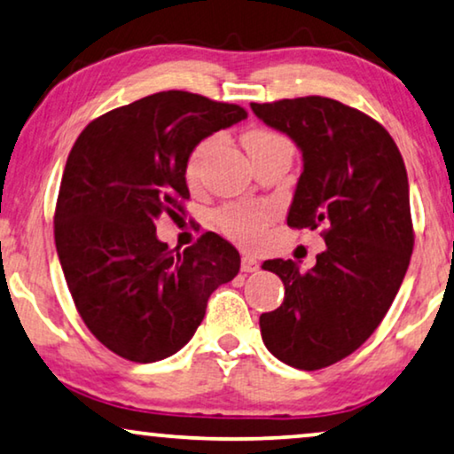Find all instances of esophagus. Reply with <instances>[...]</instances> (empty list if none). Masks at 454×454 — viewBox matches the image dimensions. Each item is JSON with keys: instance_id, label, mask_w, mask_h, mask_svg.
Listing matches in <instances>:
<instances>
[{"instance_id": "obj_1", "label": "esophagus", "mask_w": 454, "mask_h": 454, "mask_svg": "<svg viewBox=\"0 0 454 454\" xmlns=\"http://www.w3.org/2000/svg\"><path fill=\"white\" fill-rule=\"evenodd\" d=\"M258 266V260L250 256V254H244V256H241V270L244 272H256Z\"/></svg>"}]
</instances>
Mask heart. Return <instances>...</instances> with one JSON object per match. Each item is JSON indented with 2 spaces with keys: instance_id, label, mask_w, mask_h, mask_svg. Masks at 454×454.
I'll use <instances>...</instances> for the list:
<instances>
[{
  "instance_id": "obj_1",
  "label": "heart",
  "mask_w": 454,
  "mask_h": 454,
  "mask_svg": "<svg viewBox=\"0 0 454 454\" xmlns=\"http://www.w3.org/2000/svg\"><path fill=\"white\" fill-rule=\"evenodd\" d=\"M283 136L275 132H269V129H250L244 136V145L247 153H256L260 148L275 145V142H283ZM215 138L202 140L200 145L194 146V151L190 153L188 163H185V179L190 184H196L198 177H200L204 159L213 146ZM266 219H269V213L264 208L258 207H241V204H235V207L223 208L219 216H216V223L223 229V233H227L229 238L241 241V244H256V241L262 239L264 235V225Z\"/></svg>"
}]
</instances>
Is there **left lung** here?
Returning a JSON list of instances; mask_svg holds the SVG:
<instances>
[{
    "mask_svg": "<svg viewBox=\"0 0 454 454\" xmlns=\"http://www.w3.org/2000/svg\"><path fill=\"white\" fill-rule=\"evenodd\" d=\"M266 126L301 151L303 171L287 225L325 227L314 269L266 260L285 285L275 312L260 316L272 356L297 370H320L351 356L376 331L413 252L409 182L395 140L376 120L326 97L250 103Z\"/></svg>",
    "mask_w": 454,
    "mask_h": 454,
    "instance_id": "1",
    "label": "left lung"
}]
</instances>
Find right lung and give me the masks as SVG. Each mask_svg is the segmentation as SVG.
I'll return each mask as SVG.
<instances>
[{"label": "right lung", "instance_id": "add662e5", "mask_svg": "<svg viewBox=\"0 0 454 454\" xmlns=\"http://www.w3.org/2000/svg\"><path fill=\"white\" fill-rule=\"evenodd\" d=\"M246 117L239 105L167 90L97 117L74 142L55 247L84 325L120 357L151 364L177 353L210 294L239 272V252L221 235L179 252L157 238L154 221L184 213L198 142Z\"/></svg>", "mask_w": 454, "mask_h": 454}]
</instances>
